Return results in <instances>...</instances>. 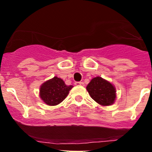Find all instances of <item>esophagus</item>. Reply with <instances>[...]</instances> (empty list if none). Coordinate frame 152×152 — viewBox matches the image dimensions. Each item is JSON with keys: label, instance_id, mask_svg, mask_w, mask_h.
Here are the masks:
<instances>
[{"label": "esophagus", "instance_id": "obj_1", "mask_svg": "<svg viewBox=\"0 0 152 152\" xmlns=\"http://www.w3.org/2000/svg\"><path fill=\"white\" fill-rule=\"evenodd\" d=\"M75 84L76 86H84V82L82 81H77V82H75Z\"/></svg>", "mask_w": 152, "mask_h": 152}]
</instances>
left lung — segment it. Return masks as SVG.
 Here are the masks:
<instances>
[{"instance_id": "obj_1", "label": "left lung", "mask_w": 152, "mask_h": 152, "mask_svg": "<svg viewBox=\"0 0 152 152\" xmlns=\"http://www.w3.org/2000/svg\"><path fill=\"white\" fill-rule=\"evenodd\" d=\"M87 91L93 100L102 106L112 105L116 100V88L108 80L96 77L87 86Z\"/></svg>"}]
</instances>
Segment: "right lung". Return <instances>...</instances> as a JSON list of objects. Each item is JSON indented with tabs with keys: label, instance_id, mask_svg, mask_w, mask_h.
Segmentation results:
<instances>
[{
	"label": "right lung",
	"instance_id": "obj_1",
	"mask_svg": "<svg viewBox=\"0 0 152 152\" xmlns=\"http://www.w3.org/2000/svg\"><path fill=\"white\" fill-rule=\"evenodd\" d=\"M72 85H66L62 79L54 77L46 80L39 88V96L47 105L56 106L66 98Z\"/></svg>",
	"mask_w": 152,
	"mask_h": 152
}]
</instances>
